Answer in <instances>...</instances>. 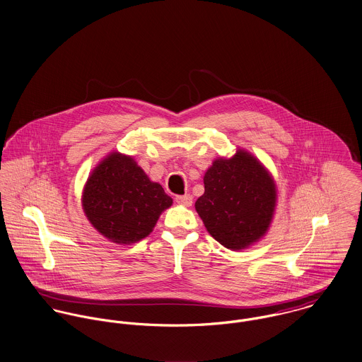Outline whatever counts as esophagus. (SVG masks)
Segmentation results:
<instances>
[{"label": "esophagus", "mask_w": 362, "mask_h": 362, "mask_svg": "<svg viewBox=\"0 0 362 362\" xmlns=\"http://www.w3.org/2000/svg\"><path fill=\"white\" fill-rule=\"evenodd\" d=\"M175 202L178 204H182V206H191L192 204V197L189 194H185V195H180V197H175Z\"/></svg>", "instance_id": "34e87169"}]
</instances>
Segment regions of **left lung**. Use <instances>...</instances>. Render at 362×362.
<instances>
[{
  "label": "left lung",
  "mask_w": 362,
  "mask_h": 362,
  "mask_svg": "<svg viewBox=\"0 0 362 362\" xmlns=\"http://www.w3.org/2000/svg\"><path fill=\"white\" fill-rule=\"evenodd\" d=\"M204 194L195 203L204 227L223 246L239 250L268 230L276 189L263 165L245 151L217 159L204 174Z\"/></svg>",
  "instance_id": "1"
}]
</instances>
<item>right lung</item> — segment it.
<instances>
[{"instance_id":"1","label":"right lung","mask_w":362,"mask_h":362,"mask_svg":"<svg viewBox=\"0 0 362 362\" xmlns=\"http://www.w3.org/2000/svg\"><path fill=\"white\" fill-rule=\"evenodd\" d=\"M173 199L130 156L109 155L88 178L83 209L90 223L116 243L148 236Z\"/></svg>"}]
</instances>
